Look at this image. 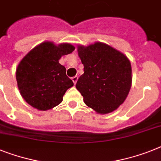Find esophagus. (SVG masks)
<instances>
[{"mask_svg":"<svg viewBox=\"0 0 161 161\" xmlns=\"http://www.w3.org/2000/svg\"><path fill=\"white\" fill-rule=\"evenodd\" d=\"M78 76H74L72 78V80H73V82H74V84H76L77 81H78Z\"/></svg>","mask_w":161,"mask_h":161,"instance_id":"obj_1","label":"esophagus"}]
</instances>
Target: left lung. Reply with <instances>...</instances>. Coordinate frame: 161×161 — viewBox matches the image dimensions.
<instances>
[{
    "label": "left lung",
    "instance_id": "1",
    "mask_svg": "<svg viewBox=\"0 0 161 161\" xmlns=\"http://www.w3.org/2000/svg\"><path fill=\"white\" fill-rule=\"evenodd\" d=\"M84 74L76 88L88 107L101 114L114 111L122 105L132 86L130 60L124 53L101 42L78 46Z\"/></svg>",
    "mask_w": 161,
    "mask_h": 161
}]
</instances>
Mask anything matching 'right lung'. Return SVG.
Returning a JSON list of instances; mask_svg holds the SVG:
<instances>
[{
  "instance_id": "obj_1",
  "label": "right lung",
  "mask_w": 161,
  "mask_h": 161,
  "mask_svg": "<svg viewBox=\"0 0 161 161\" xmlns=\"http://www.w3.org/2000/svg\"><path fill=\"white\" fill-rule=\"evenodd\" d=\"M74 49L69 43L55 45L43 42L21 60L16 69V80L20 94L28 105L48 110L61 103L63 96L74 83L59 60Z\"/></svg>"
}]
</instances>
